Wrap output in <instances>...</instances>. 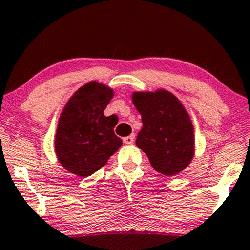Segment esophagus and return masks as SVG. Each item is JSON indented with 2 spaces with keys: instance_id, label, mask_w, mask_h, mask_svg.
Listing matches in <instances>:
<instances>
[{
  "instance_id": "1",
  "label": "esophagus",
  "mask_w": 250,
  "mask_h": 250,
  "mask_svg": "<svg viewBox=\"0 0 250 250\" xmlns=\"http://www.w3.org/2000/svg\"><path fill=\"white\" fill-rule=\"evenodd\" d=\"M135 141V136L134 135H130V136H127L123 138V142H125V144H133Z\"/></svg>"
}]
</instances>
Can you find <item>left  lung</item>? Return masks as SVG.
I'll return each instance as SVG.
<instances>
[{
    "mask_svg": "<svg viewBox=\"0 0 250 250\" xmlns=\"http://www.w3.org/2000/svg\"><path fill=\"white\" fill-rule=\"evenodd\" d=\"M131 99L143 123L136 146L159 173L174 176L182 172L194 156L193 125L185 107L165 89L134 92Z\"/></svg>",
    "mask_w": 250,
    "mask_h": 250,
    "instance_id": "left-lung-1",
    "label": "left lung"
}]
</instances>
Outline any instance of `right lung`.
Here are the masks:
<instances>
[{"instance_id": "right-lung-1", "label": "right lung", "mask_w": 250, "mask_h": 250, "mask_svg": "<svg viewBox=\"0 0 250 250\" xmlns=\"http://www.w3.org/2000/svg\"><path fill=\"white\" fill-rule=\"evenodd\" d=\"M113 96L112 88L89 81L66 102L57 125L55 151L68 172L91 176L122 146L121 138L114 134L115 117L104 114Z\"/></svg>"}]
</instances>
